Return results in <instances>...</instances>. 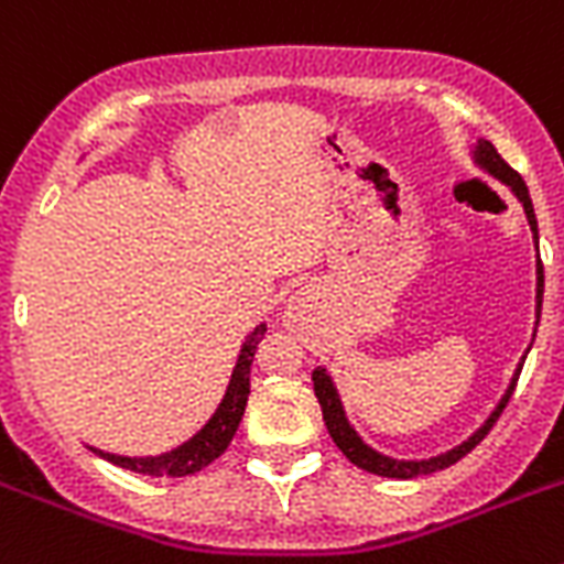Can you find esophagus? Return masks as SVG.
Returning a JSON list of instances; mask_svg holds the SVG:
<instances>
[{
    "label": "esophagus",
    "instance_id": "obj_1",
    "mask_svg": "<svg viewBox=\"0 0 564 564\" xmlns=\"http://www.w3.org/2000/svg\"><path fill=\"white\" fill-rule=\"evenodd\" d=\"M313 306V297H310V292H297L295 297L290 301V306H286V324L290 327H301V322H304V313Z\"/></svg>",
    "mask_w": 564,
    "mask_h": 564
}]
</instances>
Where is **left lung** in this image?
I'll return each instance as SVG.
<instances>
[{"instance_id": "8db88e82", "label": "left lung", "mask_w": 564, "mask_h": 564, "mask_svg": "<svg viewBox=\"0 0 564 564\" xmlns=\"http://www.w3.org/2000/svg\"><path fill=\"white\" fill-rule=\"evenodd\" d=\"M475 159H478V164L484 167V171L492 173L496 178H501L505 185H510L512 194L519 196V203L524 205V214H528L530 228H533L535 240H539L533 203H530V194H528V185H524V178L512 171L510 164H507L505 159L498 155V150L492 148L489 141H478V148H475ZM542 292H544V272H542V267H539V283H535V306H539V310H542ZM519 373H521V365H519V370H516V377H512L510 388H507L505 400L498 402V409L489 414L487 423L480 425L478 432H475L469 441L460 443V446H455L452 452H446V455L429 457V460H393V457L379 455V452H373L370 446H365L359 434H356L354 429H350V423H347L345 409H341V400H338L336 388H333V382H329L327 370L324 368L313 370V386H315V397H318V405H322V414H324V423H327L329 437H333V443H336V446L345 452V457L350 460V464H356L359 469H365V473H370V475L409 480V478H420V475L441 473V469H446V466L457 464L460 457L469 455V452H473V448L478 446L484 437H487L489 429L496 425V420L501 416V411L507 409V402H510L512 391H516V382H519Z\"/></svg>"}]
</instances>
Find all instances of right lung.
Instances as JSON below:
<instances>
[{
  "instance_id": "1",
  "label": "right lung",
  "mask_w": 564,
  "mask_h": 564,
  "mask_svg": "<svg viewBox=\"0 0 564 564\" xmlns=\"http://www.w3.org/2000/svg\"><path fill=\"white\" fill-rule=\"evenodd\" d=\"M267 333V324H258L251 329L246 341H242V350L237 356L235 373H231V382H228V391L219 402V409L214 411L208 423L199 429V432L191 437L187 443H182L173 452H164V455L155 457H121L109 455V452H98L100 457H107L109 464L121 466V469H132V473L141 475H155V478H185V475H194L199 469L217 460L223 452L228 448L231 437H235L237 425L242 420V411H246V402H249V382H251V361H254V350H258L260 338Z\"/></svg>"
}]
</instances>
